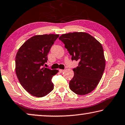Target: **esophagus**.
<instances>
[{"label":"esophagus","instance_id":"34e87169","mask_svg":"<svg viewBox=\"0 0 125 125\" xmlns=\"http://www.w3.org/2000/svg\"><path fill=\"white\" fill-rule=\"evenodd\" d=\"M59 72L60 73H63L64 72V70H63V69H59Z\"/></svg>","mask_w":125,"mask_h":125}]
</instances>
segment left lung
Segmentation results:
<instances>
[{
    "mask_svg": "<svg viewBox=\"0 0 125 125\" xmlns=\"http://www.w3.org/2000/svg\"><path fill=\"white\" fill-rule=\"evenodd\" d=\"M59 39L72 55V60L79 61L73 69L74 75L69 87L75 93L85 95L93 91L102 77L105 65L101 43L86 32L63 34Z\"/></svg>",
    "mask_w": 125,
    "mask_h": 125,
    "instance_id": "8db88e82",
    "label": "left lung"
}]
</instances>
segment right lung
<instances>
[{
	"mask_svg": "<svg viewBox=\"0 0 125 125\" xmlns=\"http://www.w3.org/2000/svg\"><path fill=\"white\" fill-rule=\"evenodd\" d=\"M59 34L36 35L21 46L16 56V73L21 85L32 95L42 97L53 89L52 78L58 70L43 67Z\"/></svg>",
	"mask_w": 125,
	"mask_h": 125,
	"instance_id": "obj_1",
	"label": "right lung"
}]
</instances>
